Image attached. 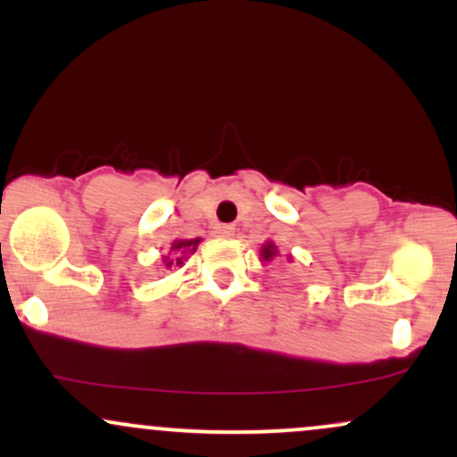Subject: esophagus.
Listing matches in <instances>:
<instances>
[{"label":"esophagus","instance_id":"1","mask_svg":"<svg viewBox=\"0 0 457 457\" xmlns=\"http://www.w3.org/2000/svg\"><path fill=\"white\" fill-rule=\"evenodd\" d=\"M234 232L236 229L232 225H217V228H214V234H217L219 238H232Z\"/></svg>","mask_w":457,"mask_h":457}]
</instances>
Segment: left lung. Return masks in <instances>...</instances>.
I'll return each mask as SVG.
<instances>
[{"instance_id": "8db88e82", "label": "left lung", "mask_w": 457, "mask_h": 457, "mask_svg": "<svg viewBox=\"0 0 457 457\" xmlns=\"http://www.w3.org/2000/svg\"><path fill=\"white\" fill-rule=\"evenodd\" d=\"M277 253H279V251H277V246H275V243H266L264 246H262V251H260V255H262V262H270V260H275L277 258Z\"/></svg>"}]
</instances>
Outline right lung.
Returning a JSON list of instances; mask_svg holds the SVG:
<instances>
[{
    "mask_svg": "<svg viewBox=\"0 0 457 457\" xmlns=\"http://www.w3.org/2000/svg\"><path fill=\"white\" fill-rule=\"evenodd\" d=\"M199 240H202V238L174 240V243H171V253L162 258V266H165V269H171V266H182V262H185V258H182V255L193 253V251L197 249Z\"/></svg>",
    "mask_w": 457,
    "mask_h": 457,
    "instance_id": "1",
    "label": "right lung"
}]
</instances>
